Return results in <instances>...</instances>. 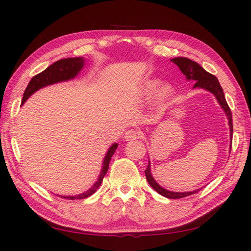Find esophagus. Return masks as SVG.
<instances>
[{
  "mask_svg": "<svg viewBox=\"0 0 251 251\" xmlns=\"http://www.w3.org/2000/svg\"><path fill=\"white\" fill-rule=\"evenodd\" d=\"M141 137V132L137 129H128L126 130L124 138L126 141H131V140H136L139 139Z\"/></svg>",
  "mask_w": 251,
  "mask_h": 251,
  "instance_id": "obj_1",
  "label": "esophagus"
}]
</instances>
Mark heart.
<instances>
[{
  "label": "heart",
  "instance_id": "b5f03b06",
  "mask_svg": "<svg viewBox=\"0 0 251 251\" xmlns=\"http://www.w3.org/2000/svg\"><path fill=\"white\" fill-rule=\"evenodd\" d=\"M160 85H161L160 79H148V80H146L141 86V89H140L141 95L146 96V97L152 96L156 90H158V88L160 87ZM173 93H174L173 87L170 86V85H164L159 89L158 96H159L161 100H166V99H169L170 97H172Z\"/></svg>",
  "mask_w": 251,
  "mask_h": 251
}]
</instances>
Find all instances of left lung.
Here are the masks:
<instances>
[{
  "label": "left lung",
  "instance_id": "1",
  "mask_svg": "<svg viewBox=\"0 0 251 251\" xmlns=\"http://www.w3.org/2000/svg\"><path fill=\"white\" fill-rule=\"evenodd\" d=\"M171 61L179 67L180 72L186 76V79L196 82L194 85V88H202V89H205V90L210 91L211 93H213L214 97L217 98L218 102L220 103L221 107L224 110L225 114H226V116H227L228 125H229V132H230V139H232L233 138L232 112H230L227 102H226V100H225L224 92H223L222 87H221V85H220L218 78L214 75H212V74L208 73L202 66H200L198 63L191 61L187 57H175V58H172ZM145 173H146L147 180H148V183L151 187L153 188L156 193L162 195V196H164V197H166V198H170V199L184 198V197H187V196L196 194L197 191L200 190V189H197L194 191H187V193H175V191H170L168 189H164L163 187H161L158 183H156L153 177H152L150 162H149L148 166H147Z\"/></svg>",
  "mask_w": 251,
  "mask_h": 251
}]
</instances>
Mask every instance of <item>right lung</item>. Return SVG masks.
<instances>
[{"mask_svg":"<svg viewBox=\"0 0 251 251\" xmlns=\"http://www.w3.org/2000/svg\"><path fill=\"white\" fill-rule=\"evenodd\" d=\"M83 65H85V58L83 57H68V58H63V60L53 63L52 65H50L47 68V70H44L40 74H38V75L33 76L31 78V80L29 81L26 90L24 92L22 104H24V103L26 102V100L32 95V93H34L39 89H41L43 87L53 85V83H56V82L66 81L75 78L78 75V73L82 70ZM117 146H119L117 144H113L110 147L109 151L106 152V154L104 156V161H103V164H102L103 166H102L99 178H98L95 185H93L89 190H87L85 193L79 194L77 196H61V197L65 199H71V200L85 199L87 197H89V196H91L92 194H95L97 189L99 188V186L101 185L103 177L105 176L107 170H109L111 158L112 155L114 154Z\"/></svg>","mask_w":251,"mask_h":251,"instance_id":"1","label":"right lung"}]
</instances>
